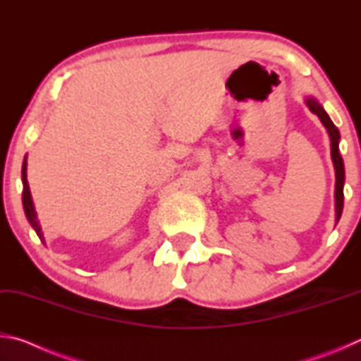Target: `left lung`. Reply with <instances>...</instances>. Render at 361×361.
I'll list each match as a JSON object with an SVG mask.
<instances>
[{
  "label": "left lung",
  "instance_id": "obj_1",
  "mask_svg": "<svg viewBox=\"0 0 361 361\" xmlns=\"http://www.w3.org/2000/svg\"><path fill=\"white\" fill-rule=\"evenodd\" d=\"M305 106H307L310 111L319 116V119L328 132L329 142H331V161L334 166V173H336V185H334V210H336V224L339 223L342 209H344V183H345V170H344V161H342L341 152H339V130L338 127L333 124V121L329 119L328 113L325 108L322 106V103L315 99V97L309 95L304 99Z\"/></svg>",
  "mask_w": 361,
  "mask_h": 361
}]
</instances>
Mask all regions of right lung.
Returning <instances> with one entry per match:
<instances>
[{
	"instance_id": "right-lung-1",
	"label": "right lung",
	"mask_w": 361,
	"mask_h": 361,
	"mask_svg": "<svg viewBox=\"0 0 361 361\" xmlns=\"http://www.w3.org/2000/svg\"><path fill=\"white\" fill-rule=\"evenodd\" d=\"M22 185H23V191H22V204H23V210H25V216L28 219V223L32 224V228L35 229L36 234L41 239L42 243H46L44 240V234H42L41 224L38 215H36L35 205H33V199H32V192H30V186H28V180H27V157L22 164Z\"/></svg>"
}]
</instances>
